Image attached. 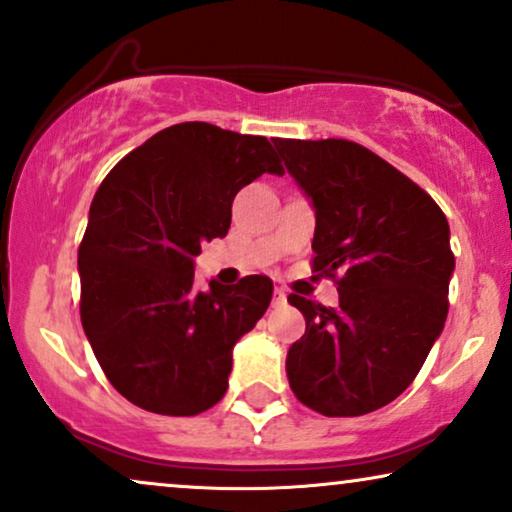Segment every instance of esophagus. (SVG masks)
I'll return each mask as SVG.
<instances>
[{"label":"esophagus","instance_id":"34e87169","mask_svg":"<svg viewBox=\"0 0 512 512\" xmlns=\"http://www.w3.org/2000/svg\"><path fill=\"white\" fill-rule=\"evenodd\" d=\"M284 303H287V294H284V289L277 287L275 291H272V305H275V308H280V305H284Z\"/></svg>","mask_w":512,"mask_h":512}]
</instances>
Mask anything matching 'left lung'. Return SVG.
Wrapping results in <instances>:
<instances>
[{"label": "left lung", "instance_id": "1", "mask_svg": "<svg viewBox=\"0 0 512 512\" xmlns=\"http://www.w3.org/2000/svg\"><path fill=\"white\" fill-rule=\"evenodd\" d=\"M313 199V270L338 305L291 294L305 334L289 348L294 395L322 416H362L400 397L442 334L454 254L426 190L360 143L275 138Z\"/></svg>", "mask_w": 512, "mask_h": 512}]
</instances>
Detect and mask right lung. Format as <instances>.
Returning a JSON list of instances; mask_svg holds the SVG:
<instances>
[{"instance_id":"add662e5","label":"right lung","mask_w":512,"mask_h":512,"mask_svg":"<svg viewBox=\"0 0 512 512\" xmlns=\"http://www.w3.org/2000/svg\"><path fill=\"white\" fill-rule=\"evenodd\" d=\"M263 174H284L265 136L183 122L119 159L96 190L79 315L103 374L136 407L195 416L228 390L232 348L268 310L272 282L197 291L192 258L225 237L232 199Z\"/></svg>"}]
</instances>
